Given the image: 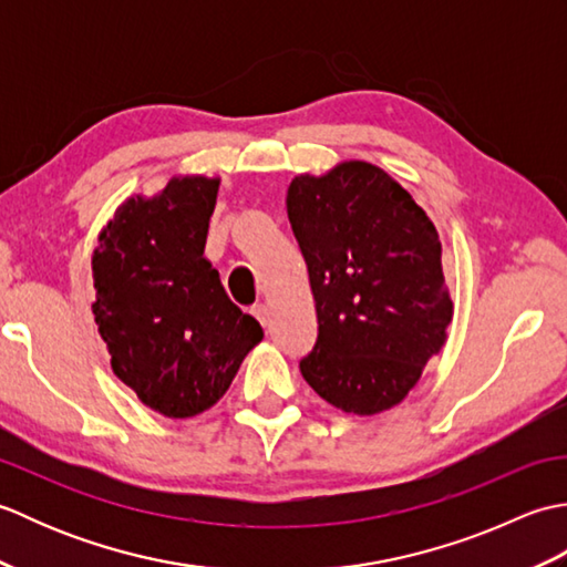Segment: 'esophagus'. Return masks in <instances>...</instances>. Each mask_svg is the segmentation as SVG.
Masks as SVG:
<instances>
[{
	"instance_id": "obj_1",
	"label": "esophagus",
	"mask_w": 567,
	"mask_h": 567,
	"mask_svg": "<svg viewBox=\"0 0 567 567\" xmlns=\"http://www.w3.org/2000/svg\"><path fill=\"white\" fill-rule=\"evenodd\" d=\"M250 315L256 317V319L262 323V327H268V307H265V305H256V307L250 309Z\"/></svg>"
}]
</instances>
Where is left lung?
<instances>
[{
	"label": "left lung",
	"instance_id": "1",
	"mask_svg": "<svg viewBox=\"0 0 567 567\" xmlns=\"http://www.w3.org/2000/svg\"><path fill=\"white\" fill-rule=\"evenodd\" d=\"M287 216L319 321L315 351L299 363L309 388L346 414L400 404L453 321L436 226L392 175L365 161L297 175Z\"/></svg>",
	"mask_w": 567,
	"mask_h": 567
}]
</instances>
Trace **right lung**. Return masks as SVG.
I'll return each instance as SVG.
<instances>
[{"instance_id": "1", "label": "right lung", "mask_w": 567, "mask_h": 567, "mask_svg": "<svg viewBox=\"0 0 567 567\" xmlns=\"http://www.w3.org/2000/svg\"><path fill=\"white\" fill-rule=\"evenodd\" d=\"M219 177L175 175L122 202L92 252V315L114 375L167 419L207 412L262 341L204 258Z\"/></svg>"}]
</instances>
